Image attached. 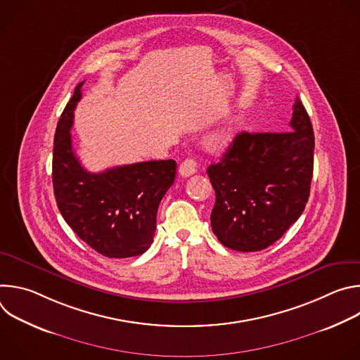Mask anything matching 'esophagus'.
Here are the masks:
<instances>
[{"label": "esophagus", "mask_w": 360, "mask_h": 360, "mask_svg": "<svg viewBox=\"0 0 360 360\" xmlns=\"http://www.w3.org/2000/svg\"><path fill=\"white\" fill-rule=\"evenodd\" d=\"M196 169H198V164L195 160H185L179 167V175L186 178V176L193 175L196 172Z\"/></svg>", "instance_id": "1"}]
</instances>
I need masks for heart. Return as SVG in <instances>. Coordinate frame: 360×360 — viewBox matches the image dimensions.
I'll list each match as a JSON object with an SVG mask.
<instances>
[{
  "label": "heart",
  "mask_w": 360,
  "mask_h": 360,
  "mask_svg": "<svg viewBox=\"0 0 360 360\" xmlns=\"http://www.w3.org/2000/svg\"><path fill=\"white\" fill-rule=\"evenodd\" d=\"M233 136V125L225 124L217 129H214L208 136V145L212 149H221L226 146Z\"/></svg>",
  "instance_id": "heart-1"
}]
</instances>
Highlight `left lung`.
<instances>
[{
    "instance_id": "obj_1",
    "label": "left lung",
    "mask_w": 360,
    "mask_h": 360,
    "mask_svg": "<svg viewBox=\"0 0 360 360\" xmlns=\"http://www.w3.org/2000/svg\"><path fill=\"white\" fill-rule=\"evenodd\" d=\"M315 135L296 98L288 132H240L208 168L215 189L212 231L233 250L276 242L302 215L311 193Z\"/></svg>"
}]
</instances>
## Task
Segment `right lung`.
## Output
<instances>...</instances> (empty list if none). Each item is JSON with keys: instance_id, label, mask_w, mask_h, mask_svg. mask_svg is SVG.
I'll return each mask as SVG.
<instances>
[{"instance_id": "obj_1", "label": "right lung", "mask_w": 360, "mask_h": 360, "mask_svg": "<svg viewBox=\"0 0 360 360\" xmlns=\"http://www.w3.org/2000/svg\"><path fill=\"white\" fill-rule=\"evenodd\" d=\"M82 84L75 86L54 136L53 184L58 210L71 229L107 258L142 255L153 242L158 207L175 181L176 162L146 161L98 174L86 171L71 141Z\"/></svg>"}]
</instances>
